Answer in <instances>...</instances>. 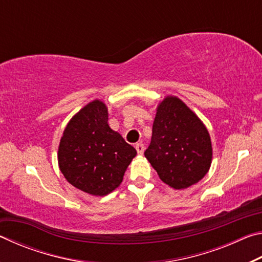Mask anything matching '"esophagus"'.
<instances>
[{"instance_id": "esophagus-1", "label": "esophagus", "mask_w": 262, "mask_h": 262, "mask_svg": "<svg viewBox=\"0 0 262 262\" xmlns=\"http://www.w3.org/2000/svg\"><path fill=\"white\" fill-rule=\"evenodd\" d=\"M135 149H136L137 154L142 155V154H143V151H144V145L142 144V143H136L135 144Z\"/></svg>"}]
</instances>
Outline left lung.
Wrapping results in <instances>:
<instances>
[{
	"mask_svg": "<svg viewBox=\"0 0 262 262\" xmlns=\"http://www.w3.org/2000/svg\"><path fill=\"white\" fill-rule=\"evenodd\" d=\"M144 156L159 178L174 189H185L207 174L211 165L210 135L183 100L167 96L161 101Z\"/></svg>",
	"mask_w": 262,
	"mask_h": 262,
	"instance_id": "8db88e82",
	"label": "left lung"
}]
</instances>
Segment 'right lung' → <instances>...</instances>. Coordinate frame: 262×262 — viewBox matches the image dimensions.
<instances>
[{"label": "right lung", "instance_id": "1", "mask_svg": "<svg viewBox=\"0 0 262 262\" xmlns=\"http://www.w3.org/2000/svg\"><path fill=\"white\" fill-rule=\"evenodd\" d=\"M107 121L103 101L89 103L70 119L57 151L59 167L68 183L96 196L119 187L137 154Z\"/></svg>", "mask_w": 262, "mask_h": 262}]
</instances>
